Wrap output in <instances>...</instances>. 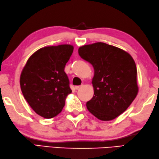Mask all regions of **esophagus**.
Returning <instances> with one entry per match:
<instances>
[{
    "label": "esophagus",
    "instance_id": "34e87169",
    "mask_svg": "<svg viewBox=\"0 0 159 159\" xmlns=\"http://www.w3.org/2000/svg\"><path fill=\"white\" fill-rule=\"evenodd\" d=\"M81 86H75V89L76 90H77V89H79Z\"/></svg>",
    "mask_w": 159,
    "mask_h": 159
}]
</instances>
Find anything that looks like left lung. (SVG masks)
Returning a JSON list of instances; mask_svg holds the SVG:
<instances>
[{"mask_svg": "<svg viewBox=\"0 0 159 159\" xmlns=\"http://www.w3.org/2000/svg\"><path fill=\"white\" fill-rule=\"evenodd\" d=\"M80 56L93 65L94 95L86 107L102 121H111L125 112L137 95V66L126 51L103 43L84 45Z\"/></svg>", "mask_w": 159, "mask_h": 159, "instance_id": "1", "label": "left lung"}]
</instances>
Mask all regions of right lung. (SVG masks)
<instances>
[{
    "mask_svg": "<svg viewBox=\"0 0 159 159\" xmlns=\"http://www.w3.org/2000/svg\"><path fill=\"white\" fill-rule=\"evenodd\" d=\"M73 51L70 44L41 48L31 55L22 70L20 84L24 98L44 118L60 113L72 92L64 67Z\"/></svg>",
    "mask_w": 159,
    "mask_h": 159,
    "instance_id": "1",
    "label": "right lung"
}]
</instances>
